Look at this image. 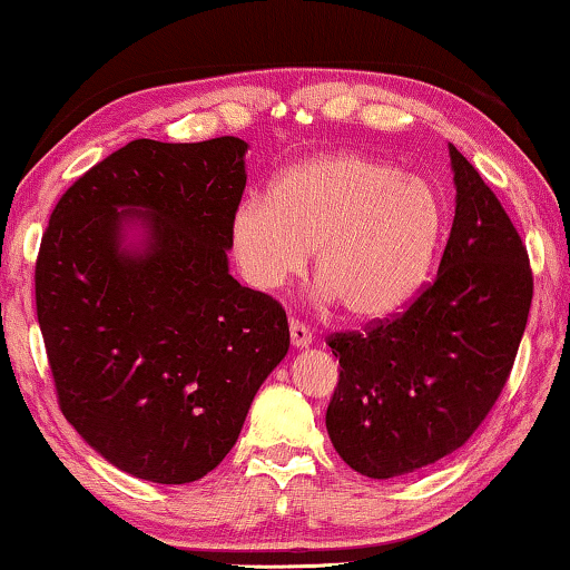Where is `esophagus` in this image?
<instances>
[{
  "instance_id": "obj_1",
  "label": "esophagus",
  "mask_w": 570,
  "mask_h": 570,
  "mask_svg": "<svg viewBox=\"0 0 570 570\" xmlns=\"http://www.w3.org/2000/svg\"><path fill=\"white\" fill-rule=\"evenodd\" d=\"M291 343L295 345V348H303V345H308V343H312V330H308L303 322L293 320L291 322Z\"/></svg>"
}]
</instances>
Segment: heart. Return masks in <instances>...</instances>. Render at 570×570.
I'll list each match as a JSON object with an SVG mask.
<instances>
[{"label":"heart","mask_w":570,"mask_h":570,"mask_svg":"<svg viewBox=\"0 0 570 570\" xmlns=\"http://www.w3.org/2000/svg\"><path fill=\"white\" fill-rule=\"evenodd\" d=\"M445 204L430 180L364 154L301 161L275 196H248L233 217L235 262L256 291L298 277L316 248L324 298L382 320L413 298L438 250Z\"/></svg>","instance_id":"heart-1"}]
</instances>
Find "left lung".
I'll use <instances>...</instances> for the list:
<instances>
[{"label":"left lung","mask_w":570,"mask_h":570,"mask_svg":"<svg viewBox=\"0 0 570 570\" xmlns=\"http://www.w3.org/2000/svg\"><path fill=\"white\" fill-rule=\"evenodd\" d=\"M455 217L440 269L401 312L327 337L340 380L327 405L335 450L393 479L471 440L511 376L534 275L527 246L476 167L450 146Z\"/></svg>","instance_id":"obj_1"}]
</instances>
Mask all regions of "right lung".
<instances>
[{"mask_svg": "<svg viewBox=\"0 0 570 570\" xmlns=\"http://www.w3.org/2000/svg\"><path fill=\"white\" fill-rule=\"evenodd\" d=\"M246 140L138 138L59 198L36 256V316L59 411L120 471L188 484L238 440L291 345L283 303L227 272ZM150 225L125 255L121 222Z\"/></svg>", "mask_w": 570, "mask_h": 570, "instance_id": "right-lung-1", "label": "right lung"}]
</instances>
